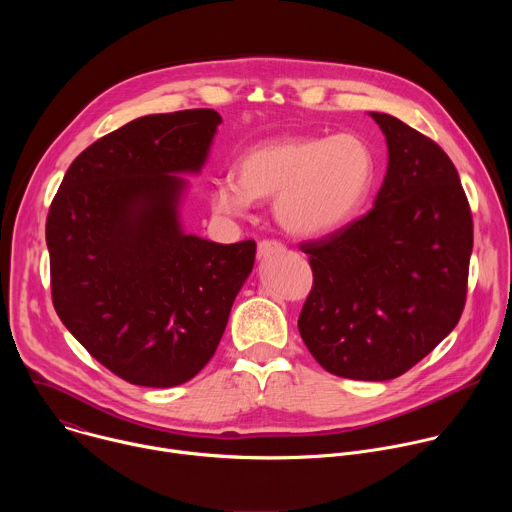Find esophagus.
<instances>
[{
    "label": "esophagus",
    "instance_id": "1",
    "mask_svg": "<svg viewBox=\"0 0 512 512\" xmlns=\"http://www.w3.org/2000/svg\"><path fill=\"white\" fill-rule=\"evenodd\" d=\"M283 251H285V247H283L279 241L265 239V241H261L259 247H257V257H259V259H267V257L279 255V253H283Z\"/></svg>",
    "mask_w": 512,
    "mask_h": 512
}]
</instances>
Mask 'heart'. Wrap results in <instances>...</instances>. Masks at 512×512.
<instances>
[{"mask_svg": "<svg viewBox=\"0 0 512 512\" xmlns=\"http://www.w3.org/2000/svg\"><path fill=\"white\" fill-rule=\"evenodd\" d=\"M233 178L212 190V206L241 214L253 200H273L277 223L291 235L324 237L358 212L375 182V156L360 135H294L253 145Z\"/></svg>", "mask_w": 512, "mask_h": 512, "instance_id": "b5f03b06", "label": "heart"}]
</instances>
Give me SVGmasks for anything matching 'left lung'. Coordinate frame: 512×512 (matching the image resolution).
Here are the masks:
<instances>
[{
    "label": "left lung",
    "instance_id": "left-lung-1",
    "mask_svg": "<svg viewBox=\"0 0 512 512\" xmlns=\"http://www.w3.org/2000/svg\"><path fill=\"white\" fill-rule=\"evenodd\" d=\"M389 166L375 206L302 243L314 273L298 328L312 356L344 379L389 381L458 324L474 243L472 212L448 154L387 113Z\"/></svg>",
    "mask_w": 512,
    "mask_h": 512
}]
</instances>
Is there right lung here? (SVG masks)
I'll list each match as a JSON object with an SVG mask.
<instances>
[{"mask_svg": "<svg viewBox=\"0 0 512 512\" xmlns=\"http://www.w3.org/2000/svg\"><path fill=\"white\" fill-rule=\"evenodd\" d=\"M221 115H148L66 170L46 218L52 304L87 352L139 387H176L212 358L255 263V241L182 233L178 200Z\"/></svg>", "mask_w": 512, "mask_h": 512, "instance_id": "add662e5", "label": "right lung"}]
</instances>
